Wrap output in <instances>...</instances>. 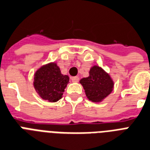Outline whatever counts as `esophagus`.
Returning <instances> with one entry per match:
<instances>
[{"mask_svg": "<svg viewBox=\"0 0 150 150\" xmlns=\"http://www.w3.org/2000/svg\"><path fill=\"white\" fill-rule=\"evenodd\" d=\"M71 81H72V82H78L79 80V78L78 77V76H75V77H72L71 78Z\"/></svg>", "mask_w": 150, "mask_h": 150, "instance_id": "1", "label": "esophagus"}]
</instances>
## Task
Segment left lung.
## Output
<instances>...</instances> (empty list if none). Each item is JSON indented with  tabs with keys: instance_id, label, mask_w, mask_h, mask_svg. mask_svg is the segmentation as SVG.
<instances>
[{
	"instance_id": "1",
	"label": "left lung",
	"mask_w": 150,
	"mask_h": 150,
	"mask_svg": "<svg viewBox=\"0 0 150 150\" xmlns=\"http://www.w3.org/2000/svg\"><path fill=\"white\" fill-rule=\"evenodd\" d=\"M88 73L89 75L81 79L79 82L83 86L88 100L92 103H102L112 92L114 81L109 73L98 65L91 67Z\"/></svg>"
}]
</instances>
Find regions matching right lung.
Instances as JSON below:
<instances>
[{"label":"right lung","mask_w":150,"mask_h":150,"mask_svg":"<svg viewBox=\"0 0 150 150\" xmlns=\"http://www.w3.org/2000/svg\"><path fill=\"white\" fill-rule=\"evenodd\" d=\"M33 86L38 95L49 103H56L62 98L69 77L61 72L56 62L43 64L34 75Z\"/></svg>","instance_id":"obj_1"}]
</instances>
